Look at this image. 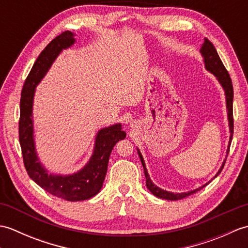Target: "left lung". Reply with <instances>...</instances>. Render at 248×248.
I'll return each instance as SVG.
<instances>
[{
    "label": "left lung",
    "mask_w": 248,
    "mask_h": 248,
    "mask_svg": "<svg viewBox=\"0 0 248 248\" xmlns=\"http://www.w3.org/2000/svg\"><path fill=\"white\" fill-rule=\"evenodd\" d=\"M200 53H202V55L203 57L205 69H207L208 71H210L211 73H213V75L217 77L218 82L220 83V85L223 86L224 91H225L226 104H227V110H228L229 130H230V139H229V145H228V149H227V155H228L231 140H232V135H233V114H232L233 87H232V82H231V78H230V76H229L227 69H226L224 64H223V62L220 61V59H219L217 49L214 48L213 44L209 39L204 38V43L202 44V49H200ZM138 152H139L140 159V162H141V165H143V167H144V172H145V177H146V186H147V187H148L149 191L156 197L162 198V199H167V200L182 199V198H186V197L189 196V195L196 193L197 191H200V189L204 187L208 184V183H205L204 186H200L199 188H196V189H194V191L187 192V193H171V192L164 191V189L157 187L155 184L151 181V179L148 175V171H147V168H146L143 156H141V154L140 152V150H138ZM226 159H227V157H226ZM226 159L223 162V165L220 166L219 170L217 171V175H215V177H217L220 173V171L223 170L224 165L226 163Z\"/></svg>",
    "instance_id": "obj_1"
}]
</instances>
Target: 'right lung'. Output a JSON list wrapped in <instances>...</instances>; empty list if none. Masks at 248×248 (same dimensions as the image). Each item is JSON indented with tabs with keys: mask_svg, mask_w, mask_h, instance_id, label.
Returning a JSON list of instances; mask_svg holds the SVG:
<instances>
[{
	"mask_svg": "<svg viewBox=\"0 0 248 248\" xmlns=\"http://www.w3.org/2000/svg\"><path fill=\"white\" fill-rule=\"evenodd\" d=\"M75 41V35L70 31H62L37 57L21 92L19 120V141L28 175L48 193L68 202L86 200L100 192L107 175L110 152L117 141L125 138V132L121 130L120 124L100 130L96 136L92 157L81 170L73 175H49L39 162L35 150L31 114L35 88L61 52L71 46Z\"/></svg>",
	"mask_w": 248,
	"mask_h": 248,
	"instance_id": "obj_1",
	"label": "right lung"
}]
</instances>
